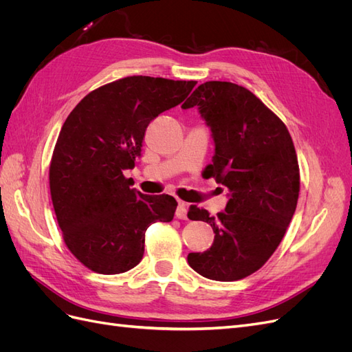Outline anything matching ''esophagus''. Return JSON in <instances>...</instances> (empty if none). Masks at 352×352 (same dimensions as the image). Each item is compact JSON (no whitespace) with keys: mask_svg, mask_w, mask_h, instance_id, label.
Listing matches in <instances>:
<instances>
[{"mask_svg":"<svg viewBox=\"0 0 352 352\" xmlns=\"http://www.w3.org/2000/svg\"><path fill=\"white\" fill-rule=\"evenodd\" d=\"M176 217L180 220H185L188 217V207L185 202H179V206L176 208Z\"/></svg>","mask_w":352,"mask_h":352,"instance_id":"1","label":"esophagus"}]
</instances>
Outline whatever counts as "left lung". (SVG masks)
Instances as JSON below:
<instances>
[{
  "mask_svg": "<svg viewBox=\"0 0 352 352\" xmlns=\"http://www.w3.org/2000/svg\"><path fill=\"white\" fill-rule=\"evenodd\" d=\"M198 107L214 155L204 176L229 189L217 216L190 206V220L207 221L214 242L189 252L188 263L211 280L232 282L257 272L279 247L300 195V167L283 122L247 88L232 82L199 85L182 105Z\"/></svg>",
  "mask_w": 352,
  "mask_h": 352,
  "instance_id": "8db88e82",
  "label": "left lung"
}]
</instances>
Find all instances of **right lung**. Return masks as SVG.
I'll return each instance as SVG.
<instances>
[{
  "label": "right lung",
  "instance_id": "add662e5",
  "mask_svg": "<svg viewBox=\"0 0 352 352\" xmlns=\"http://www.w3.org/2000/svg\"><path fill=\"white\" fill-rule=\"evenodd\" d=\"M195 80L129 76L88 94L63 124L50 166V190L70 252L101 274L133 269L145 230L172 221L177 202L145 195L124 172L141 157L151 120L182 102Z\"/></svg>",
  "mask_w": 352,
  "mask_h": 352
}]
</instances>
